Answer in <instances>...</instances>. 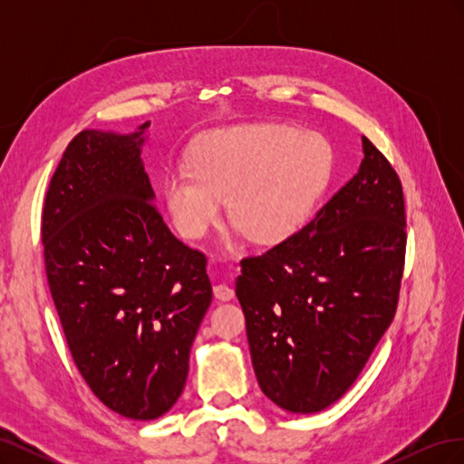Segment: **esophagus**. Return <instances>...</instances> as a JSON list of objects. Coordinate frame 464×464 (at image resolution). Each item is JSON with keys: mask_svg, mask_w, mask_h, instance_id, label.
<instances>
[{"mask_svg": "<svg viewBox=\"0 0 464 464\" xmlns=\"http://www.w3.org/2000/svg\"><path fill=\"white\" fill-rule=\"evenodd\" d=\"M213 292H215V296L222 302H230L234 298V288H230L228 285H217L213 288Z\"/></svg>", "mask_w": 464, "mask_h": 464, "instance_id": "obj_1", "label": "esophagus"}]
</instances>
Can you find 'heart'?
<instances>
[{
	"instance_id": "1",
	"label": "heart",
	"mask_w": 464,
	"mask_h": 464,
	"mask_svg": "<svg viewBox=\"0 0 464 464\" xmlns=\"http://www.w3.org/2000/svg\"><path fill=\"white\" fill-rule=\"evenodd\" d=\"M333 150L325 137L292 125L257 123L207 135L189 170L166 176L162 198L178 232L203 237L227 199L228 218L261 246L302 228L325 189Z\"/></svg>"
}]
</instances>
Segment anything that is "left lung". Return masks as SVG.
Listing matches in <instances>:
<instances>
[{
    "label": "left lung",
    "instance_id": "obj_1",
    "mask_svg": "<svg viewBox=\"0 0 464 464\" xmlns=\"http://www.w3.org/2000/svg\"><path fill=\"white\" fill-rule=\"evenodd\" d=\"M358 174L312 222L246 257L236 296L261 391L294 414L339 401L395 317L404 266L402 186L368 137Z\"/></svg>",
    "mask_w": 464,
    "mask_h": 464
}]
</instances>
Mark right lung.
<instances>
[{
  "instance_id": "obj_1",
  "label": "right lung",
  "mask_w": 464,
  "mask_h": 464,
  "mask_svg": "<svg viewBox=\"0 0 464 464\" xmlns=\"http://www.w3.org/2000/svg\"><path fill=\"white\" fill-rule=\"evenodd\" d=\"M133 133L85 130L52 176L42 244L52 300L81 375L110 411L154 420L184 391L213 300L207 259L166 227Z\"/></svg>"
}]
</instances>
